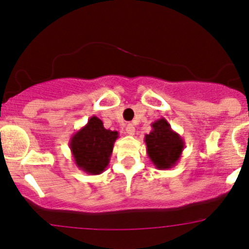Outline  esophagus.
Segmentation results:
<instances>
[{"mask_svg":"<svg viewBox=\"0 0 249 249\" xmlns=\"http://www.w3.org/2000/svg\"><path fill=\"white\" fill-rule=\"evenodd\" d=\"M125 131H126L127 135H135L136 129H135V126H133L132 124H127L126 125V129H125Z\"/></svg>","mask_w":249,"mask_h":249,"instance_id":"34e87169","label":"esophagus"}]
</instances>
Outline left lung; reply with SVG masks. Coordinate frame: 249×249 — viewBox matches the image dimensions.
I'll use <instances>...</instances> for the list:
<instances>
[{"label": "left lung", "mask_w": 249, "mask_h": 249, "mask_svg": "<svg viewBox=\"0 0 249 249\" xmlns=\"http://www.w3.org/2000/svg\"><path fill=\"white\" fill-rule=\"evenodd\" d=\"M150 133L145 135L146 154L158 169H169L181 158L185 142L179 133L172 129L164 118L151 124Z\"/></svg>", "instance_id": "8db88e82"}]
</instances>
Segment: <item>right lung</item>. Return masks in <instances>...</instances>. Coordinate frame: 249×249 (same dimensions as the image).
Instances as JSON below:
<instances>
[{
  "label": "right lung",
  "mask_w": 249,
  "mask_h": 249,
  "mask_svg": "<svg viewBox=\"0 0 249 249\" xmlns=\"http://www.w3.org/2000/svg\"><path fill=\"white\" fill-rule=\"evenodd\" d=\"M118 131L104 127V123L93 116L70 138V150L75 164L90 175L101 174L109 163Z\"/></svg>",
  "instance_id": "1"
}]
</instances>
